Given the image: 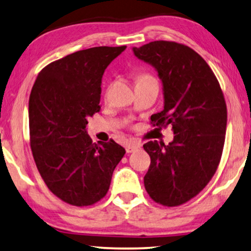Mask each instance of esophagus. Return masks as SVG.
Returning <instances> with one entry per match:
<instances>
[{
  "label": "esophagus",
  "mask_w": 251,
  "mask_h": 251,
  "mask_svg": "<svg viewBox=\"0 0 251 251\" xmlns=\"http://www.w3.org/2000/svg\"><path fill=\"white\" fill-rule=\"evenodd\" d=\"M140 149H141V146H140V144L130 143V144H127V146H126V152H127V153L135 152V151L140 150Z\"/></svg>",
  "instance_id": "obj_1"
}]
</instances>
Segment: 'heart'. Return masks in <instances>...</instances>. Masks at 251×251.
I'll use <instances>...</instances> for the list:
<instances>
[{
  "mask_svg": "<svg viewBox=\"0 0 251 251\" xmlns=\"http://www.w3.org/2000/svg\"><path fill=\"white\" fill-rule=\"evenodd\" d=\"M151 79H153V78L149 75H140V76H137L136 82H143V80H151Z\"/></svg>",
  "mask_w": 251,
  "mask_h": 251,
  "instance_id": "obj_1",
  "label": "heart"
}]
</instances>
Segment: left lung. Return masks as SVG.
Segmentation results:
<instances>
[{
  "label": "left lung",
  "instance_id": "obj_1",
  "mask_svg": "<svg viewBox=\"0 0 251 251\" xmlns=\"http://www.w3.org/2000/svg\"><path fill=\"white\" fill-rule=\"evenodd\" d=\"M133 52L162 84L164 110L151 122L174 133L168 146L156 140L143 146L151 158L144 186L156 202L179 206L208 184L220 164L227 122L223 92L208 63L186 45L154 41Z\"/></svg>",
  "mask_w": 251,
  "mask_h": 251
}]
</instances>
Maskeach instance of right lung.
I'll use <instances>...</instances> for the list:
<instances>
[{
    "instance_id": "right-lung-1",
    "label": "right lung",
    "mask_w": 251,
    "mask_h": 251,
    "mask_svg": "<svg viewBox=\"0 0 251 251\" xmlns=\"http://www.w3.org/2000/svg\"><path fill=\"white\" fill-rule=\"evenodd\" d=\"M126 47H98L51 62L38 74L28 103L30 148L50 191L74 206L107 195L125 154L114 140L92 142L87 118L100 111L102 76Z\"/></svg>"
}]
</instances>
